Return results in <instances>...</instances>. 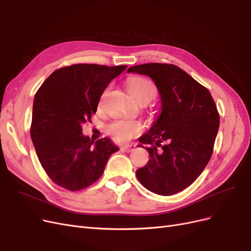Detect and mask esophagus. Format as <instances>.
I'll use <instances>...</instances> for the list:
<instances>
[{
	"mask_svg": "<svg viewBox=\"0 0 251 251\" xmlns=\"http://www.w3.org/2000/svg\"><path fill=\"white\" fill-rule=\"evenodd\" d=\"M121 150L125 151H127V153H130V151L135 150V146H134V144H126V146L121 148Z\"/></svg>",
	"mask_w": 251,
	"mask_h": 251,
	"instance_id": "obj_1",
	"label": "esophagus"
}]
</instances>
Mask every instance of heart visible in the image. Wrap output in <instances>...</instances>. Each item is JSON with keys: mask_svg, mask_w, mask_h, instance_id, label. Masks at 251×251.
<instances>
[{"mask_svg": "<svg viewBox=\"0 0 251 251\" xmlns=\"http://www.w3.org/2000/svg\"><path fill=\"white\" fill-rule=\"evenodd\" d=\"M127 91L133 100L137 102L142 100L151 101L157 92L154 82L146 77H135L128 80ZM141 130V124L134 120H116L111 124L108 128L112 137L121 142L130 140Z\"/></svg>", "mask_w": 251, "mask_h": 251, "instance_id": "obj_1", "label": "heart"}]
</instances>
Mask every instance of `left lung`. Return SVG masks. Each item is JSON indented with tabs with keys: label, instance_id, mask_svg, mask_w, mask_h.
Wrapping results in <instances>:
<instances>
[{
	"label": "left lung",
	"instance_id": "1",
	"mask_svg": "<svg viewBox=\"0 0 251 251\" xmlns=\"http://www.w3.org/2000/svg\"><path fill=\"white\" fill-rule=\"evenodd\" d=\"M128 73L147 75L155 82L161 112L139 138L151 159L136 171L150 192L171 196L200 176L212 154L220 126L209 91L179 67L168 64L133 66Z\"/></svg>",
	"mask_w": 251,
	"mask_h": 251
}]
</instances>
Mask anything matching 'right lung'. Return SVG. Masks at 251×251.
Instances as JSON below:
<instances>
[{
    "label": "right lung",
    "mask_w": 251,
    "mask_h": 251,
    "mask_svg": "<svg viewBox=\"0 0 251 251\" xmlns=\"http://www.w3.org/2000/svg\"><path fill=\"white\" fill-rule=\"evenodd\" d=\"M126 68L72 65L53 72L37 90L30 134L43 169L57 185L72 192L86 188L119 150L107 137L90 140L81 126L91 120L105 88Z\"/></svg>",
    "instance_id": "obj_1"
}]
</instances>
